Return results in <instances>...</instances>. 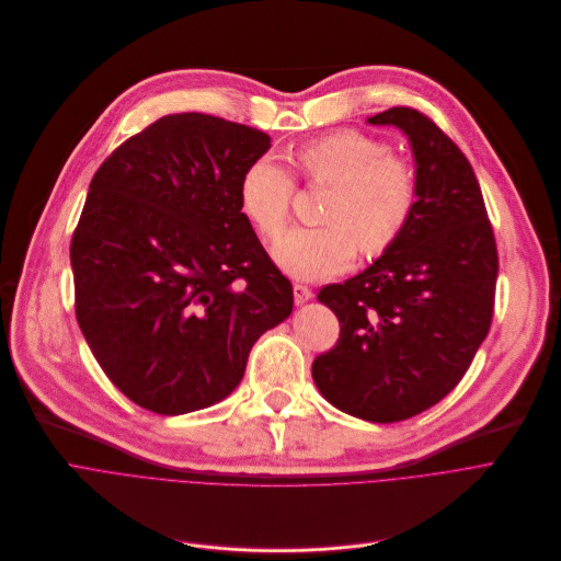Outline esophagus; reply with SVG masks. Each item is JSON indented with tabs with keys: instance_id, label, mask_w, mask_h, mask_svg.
I'll return each instance as SVG.
<instances>
[{
	"instance_id": "1",
	"label": "esophagus",
	"mask_w": 561,
	"mask_h": 561,
	"mask_svg": "<svg viewBox=\"0 0 561 561\" xmlns=\"http://www.w3.org/2000/svg\"><path fill=\"white\" fill-rule=\"evenodd\" d=\"M311 297H313V293H311L309 286L293 284V300H295V305H305V302L311 300Z\"/></svg>"
}]
</instances>
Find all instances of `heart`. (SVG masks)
I'll list each match as a JSON object with an SVG mask.
<instances>
[{"label": "heart", "mask_w": 561, "mask_h": 561, "mask_svg": "<svg viewBox=\"0 0 561 561\" xmlns=\"http://www.w3.org/2000/svg\"><path fill=\"white\" fill-rule=\"evenodd\" d=\"M295 164L307 182L331 186L322 228H297L273 248L277 266L297 279H324L352 266L356 250L365 256L388 252L415 214L420 184L408 160L390 146L354 128L302 144ZM293 178L271 158L248 164L239 180V203L256 232L277 237L290 214Z\"/></svg>", "instance_id": "b5f03b06"}]
</instances>
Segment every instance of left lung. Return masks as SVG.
<instances>
[{"label": "left lung", "instance_id": "left-lung-1", "mask_svg": "<svg viewBox=\"0 0 561 561\" xmlns=\"http://www.w3.org/2000/svg\"><path fill=\"white\" fill-rule=\"evenodd\" d=\"M367 122L405 133L420 198L388 252L318 293L341 339L311 371L343 413L390 424L424 413L465 377L492 324L499 252L476 173L449 135L403 105Z\"/></svg>", "mask_w": 561, "mask_h": 561}]
</instances>
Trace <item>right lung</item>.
Masks as SVG:
<instances>
[{
  "instance_id": "obj_1",
  "label": "right lung",
  "mask_w": 561,
  "mask_h": 561,
  "mask_svg": "<svg viewBox=\"0 0 561 561\" xmlns=\"http://www.w3.org/2000/svg\"><path fill=\"white\" fill-rule=\"evenodd\" d=\"M271 148L256 128L167 115L94 173L69 259L77 320L105 377L158 415L226 399L293 286L259 243L239 180Z\"/></svg>"
}]
</instances>
